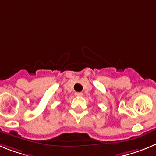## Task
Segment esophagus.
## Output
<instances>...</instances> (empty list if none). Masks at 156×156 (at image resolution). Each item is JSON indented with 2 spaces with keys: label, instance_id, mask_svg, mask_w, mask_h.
I'll list each match as a JSON object with an SVG mask.
<instances>
[{
  "label": "esophagus",
  "instance_id": "1",
  "mask_svg": "<svg viewBox=\"0 0 156 156\" xmlns=\"http://www.w3.org/2000/svg\"><path fill=\"white\" fill-rule=\"evenodd\" d=\"M75 95H76V96H81L83 94H82V92H75Z\"/></svg>",
  "mask_w": 156,
  "mask_h": 156
}]
</instances>
